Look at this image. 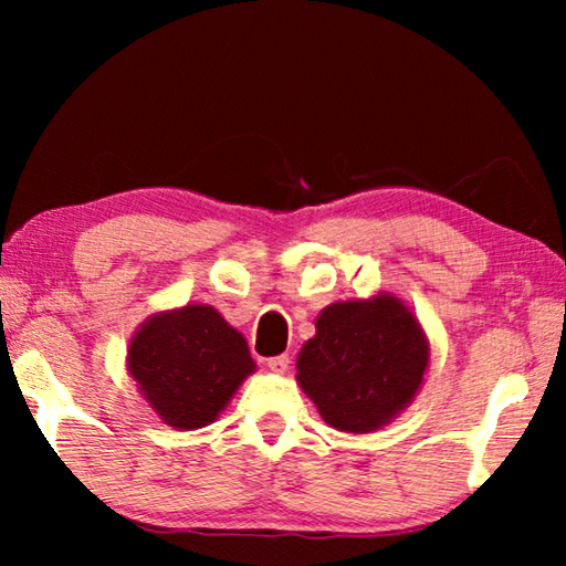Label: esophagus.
Wrapping results in <instances>:
<instances>
[{
    "label": "esophagus",
    "mask_w": 566,
    "mask_h": 566,
    "mask_svg": "<svg viewBox=\"0 0 566 566\" xmlns=\"http://www.w3.org/2000/svg\"><path fill=\"white\" fill-rule=\"evenodd\" d=\"M290 354H276V357H270L266 359V367H270L272 371H276V375H282V371L290 369Z\"/></svg>",
    "instance_id": "esophagus-1"
}]
</instances>
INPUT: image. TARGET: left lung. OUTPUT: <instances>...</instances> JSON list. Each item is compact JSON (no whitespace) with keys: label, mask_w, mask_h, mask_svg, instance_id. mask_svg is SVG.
<instances>
[{"label":"left lung","mask_w":566,"mask_h":566,"mask_svg":"<svg viewBox=\"0 0 566 566\" xmlns=\"http://www.w3.org/2000/svg\"><path fill=\"white\" fill-rule=\"evenodd\" d=\"M429 361L419 322L395 296L334 302L296 359V379L322 419L342 432H375L417 395Z\"/></svg>","instance_id":"8db88e82"}]
</instances>
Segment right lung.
<instances>
[{
  "instance_id": "1",
  "label": "right lung",
  "mask_w": 566,
  "mask_h": 566,
  "mask_svg": "<svg viewBox=\"0 0 566 566\" xmlns=\"http://www.w3.org/2000/svg\"><path fill=\"white\" fill-rule=\"evenodd\" d=\"M129 371L151 409L177 429H199L254 371L242 334L212 306L159 314L129 344Z\"/></svg>"
}]
</instances>
